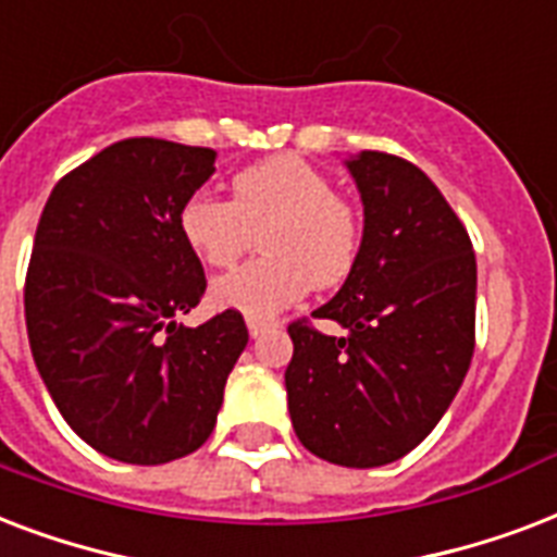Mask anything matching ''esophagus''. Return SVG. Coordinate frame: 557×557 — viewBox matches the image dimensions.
Returning a JSON list of instances; mask_svg holds the SVG:
<instances>
[{"mask_svg":"<svg viewBox=\"0 0 557 557\" xmlns=\"http://www.w3.org/2000/svg\"><path fill=\"white\" fill-rule=\"evenodd\" d=\"M247 327L249 337H261L264 331H270V322H264V319H247Z\"/></svg>","mask_w":557,"mask_h":557,"instance_id":"esophagus-1","label":"esophagus"}]
</instances>
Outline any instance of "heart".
I'll use <instances>...</instances> for the list:
<instances>
[{"label":"heart","instance_id":"1","mask_svg":"<svg viewBox=\"0 0 557 557\" xmlns=\"http://www.w3.org/2000/svg\"><path fill=\"white\" fill-rule=\"evenodd\" d=\"M185 247L206 267H232L258 236L264 256L220 275L211 301L247 319H267L308 287H334L351 273L363 244L357 209L331 176L299 157H275L232 180V200L200 188L176 214Z\"/></svg>","mask_w":557,"mask_h":557}]
</instances>
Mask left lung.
<instances>
[{
    "label": "left lung",
    "mask_w": 557,
    "mask_h": 557,
    "mask_svg": "<svg viewBox=\"0 0 557 557\" xmlns=\"http://www.w3.org/2000/svg\"><path fill=\"white\" fill-rule=\"evenodd\" d=\"M363 197V244L334 299L287 325L293 430L310 454L377 468L424 442L462 386L476 343V258L462 220L407 159H348Z\"/></svg>",
    "instance_id": "1"
}]
</instances>
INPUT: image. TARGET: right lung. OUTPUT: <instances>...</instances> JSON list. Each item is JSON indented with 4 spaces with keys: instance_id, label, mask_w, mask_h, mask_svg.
I'll list each match as a JSON object with an SVG mask.
<instances>
[{
    "instance_id": "obj_1",
    "label": "right lung",
    "mask_w": 557,
    "mask_h": 557,
    "mask_svg": "<svg viewBox=\"0 0 557 557\" xmlns=\"http://www.w3.org/2000/svg\"><path fill=\"white\" fill-rule=\"evenodd\" d=\"M214 159L148 136L115 141L54 185L37 223L25 273L34 363L66 424L119 462L194 454L247 348L238 310L174 322L206 293L176 214Z\"/></svg>"
}]
</instances>
